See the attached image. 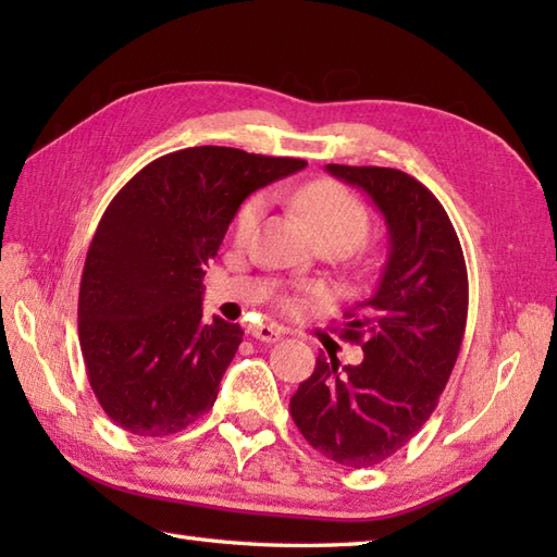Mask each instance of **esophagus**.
I'll return each mask as SVG.
<instances>
[{
  "label": "esophagus",
  "instance_id": "34e87169",
  "mask_svg": "<svg viewBox=\"0 0 557 557\" xmlns=\"http://www.w3.org/2000/svg\"><path fill=\"white\" fill-rule=\"evenodd\" d=\"M251 335L260 342H277L285 337V327L280 325H272V323H265V325H256L251 327Z\"/></svg>",
  "mask_w": 557,
  "mask_h": 557
}]
</instances>
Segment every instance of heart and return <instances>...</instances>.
<instances>
[{
  "label": "heart",
  "instance_id": "heart-1",
  "mask_svg": "<svg viewBox=\"0 0 557 557\" xmlns=\"http://www.w3.org/2000/svg\"><path fill=\"white\" fill-rule=\"evenodd\" d=\"M297 206L309 218L318 239H337L349 248H357L371 227L369 210L345 186L330 180L306 184L297 191ZM265 212V198L251 196L244 200L234 218V239L248 244Z\"/></svg>",
  "mask_w": 557,
  "mask_h": 557
}]
</instances>
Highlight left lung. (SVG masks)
<instances>
[{"mask_svg":"<svg viewBox=\"0 0 557 557\" xmlns=\"http://www.w3.org/2000/svg\"><path fill=\"white\" fill-rule=\"evenodd\" d=\"M325 170L373 200L389 251L375 292L339 333L361 345L363 361L321 354L289 411L318 453L363 469L405 447L437 407L465 337L469 282L453 222L421 182L393 168Z\"/></svg>","mask_w":557,"mask_h":557,"instance_id":"obj_1","label":"left lung"}]
</instances>
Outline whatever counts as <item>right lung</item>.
<instances>
[{
	"instance_id": "1",
	"label": "right lung",
	"mask_w": 557,
	"mask_h": 557,
	"mask_svg": "<svg viewBox=\"0 0 557 557\" xmlns=\"http://www.w3.org/2000/svg\"><path fill=\"white\" fill-rule=\"evenodd\" d=\"M306 168L198 146L146 164L104 210L78 292V339L104 413L134 435L184 431L218 399L244 330L203 321V275L244 200Z\"/></svg>"
}]
</instances>
